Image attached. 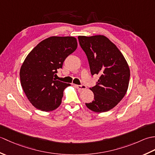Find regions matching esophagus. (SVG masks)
Instances as JSON below:
<instances>
[{
  "label": "esophagus",
  "instance_id": "1",
  "mask_svg": "<svg viewBox=\"0 0 155 155\" xmlns=\"http://www.w3.org/2000/svg\"><path fill=\"white\" fill-rule=\"evenodd\" d=\"M75 87H77L78 89H79L81 91H83V90H84L86 89L87 88V86L86 85L84 84H81V85H75Z\"/></svg>",
  "mask_w": 155,
  "mask_h": 155
}]
</instances>
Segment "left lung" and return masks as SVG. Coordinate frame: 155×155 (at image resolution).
Listing matches in <instances>:
<instances>
[{
    "label": "left lung",
    "instance_id": "left-lung-1",
    "mask_svg": "<svg viewBox=\"0 0 155 155\" xmlns=\"http://www.w3.org/2000/svg\"><path fill=\"white\" fill-rule=\"evenodd\" d=\"M79 44L89 63L92 75L100 77L90 89L94 101L85 103L96 113L114 108L126 94L130 79V70L124 56L117 46L103 35L79 36Z\"/></svg>",
    "mask_w": 155,
    "mask_h": 155
}]
</instances>
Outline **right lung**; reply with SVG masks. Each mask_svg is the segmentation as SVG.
Returning <instances> with one entry per match:
<instances>
[{"label": "right lung", "instance_id": "right-lung-1", "mask_svg": "<svg viewBox=\"0 0 155 155\" xmlns=\"http://www.w3.org/2000/svg\"><path fill=\"white\" fill-rule=\"evenodd\" d=\"M77 48L72 37H51L32 49L20 71L21 86L31 104L42 111L57 108L63 91L70 84L57 81V70L62 68L68 55Z\"/></svg>", "mask_w": 155, "mask_h": 155}]
</instances>
